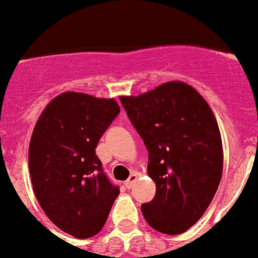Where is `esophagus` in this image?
<instances>
[{
	"instance_id": "34e87169",
	"label": "esophagus",
	"mask_w": 258,
	"mask_h": 258,
	"mask_svg": "<svg viewBox=\"0 0 258 258\" xmlns=\"http://www.w3.org/2000/svg\"><path fill=\"white\" fill-rule=\"evenodd\" d=\"M137 179H138V174L137 172H133V174H131V175H130V178L127 180H125L124 182V186L127 188H131L134 186V184H135V182H137Z\"/></svg>"
}]
</instances>
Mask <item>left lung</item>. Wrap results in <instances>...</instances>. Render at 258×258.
I'll list each match as a JSON object with an SVG mask.
<instances>
[{"instance_id": "8db88e82", "label": "left lung", "mask_w": 258, "mask_h": 258, "mask_svg": "<svg viewBox=\"0 0 258 258\" xmlns=\"http://www.w3.org/2000/svg\"><path fill=\"white\" fill-rule=\"evenodd\" d=\"M120 101L149 150L147 174L157 184L154 200L142 205L145 220L165 234L186 232L204 216L222 176V139L210 105L178 80Z\"/></svg>"}]
</instances>
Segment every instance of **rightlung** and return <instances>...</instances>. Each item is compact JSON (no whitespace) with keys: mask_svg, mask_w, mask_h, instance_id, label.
<instances>
[{"mask_svg":"<svg viewBox=\"0 0 258 258\" xmlns=\"http://www.w3.org/2000/svg\"><path fill=\"white\" fill-rule=\"evenodd\" d=\"M119 112L115 99L67 91L46 104L32 133L34 196L46 217L76 238L100 232L120 192L107 179L95 153Z\"/></svg>","mask_w":258,"mask_h":258,"instance_id":"right-lung-1","label":"right lung"}]
</instances>
